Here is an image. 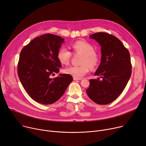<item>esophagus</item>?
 I'll return each mask as SVG.
<instances>
[{"label": "esophagus", "mask_w": 146, "mask_h": 146, "mask_svg": "<svg viewBox=\"0 0 146 146\" xmlns=\"http://www.w3.org/2000/svg\"><path fill=\"white\" fill-rule=\"evenodd\" d=\"M73 80H82V78H78L74 77L73 78Z\"/></svg>", "instance_id": "obj_1"}]
</instances>
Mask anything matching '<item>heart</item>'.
I'll return each mask as SVG.
<instances>
[{"instance_id": "1", "label": "heart", "mask_w": 146, "mask_h": 146, "mask_svg": "<svg viewBox=\"0 0 146 146\" xmlns=\"http://www.w3.org/2000/svg\"><path fill=\"white\" fill-rule=\"evenodd\" d=\"M74 53L83 55L81 66H70L64 70L66 73L75 78H82L89 71L90 68L94 69L100 63V57L95 52V48L90 43L85 41H78L72 44ZM72 52L65 47H61L57 52V57L59 62L64 65L69 63L72 58Z\"/></svg>"}]
</instances>
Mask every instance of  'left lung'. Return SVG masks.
<instances>
[{
    "mask_svg": "<svg viewBox=\"0 0 146 146\" xmlns=\"http://www.w3.org/2000/svg\"><path fill=\"white\" fill-rule=\"evenodd\" d=\"M101 46V62L95 75L101 79H90L86 90L88 96L95 103H111L124 90L131 74V59L128 49L118 38L104 32L90 35Z\"/></svg>",
    "mask_w": 146,
    "mask_h": 146,
    "instance_id": "1",
    "label": "left lung"
}]
</instances>
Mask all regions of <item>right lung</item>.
<instances>
[{"label": "right lung", "instance_id": "1", "mask_svg": "<svg viewBox=\"0 0 146 146\" xmlns=\"http://www.w3.org/2000/svg\"><path fill=\"white\" fill-rule=\"evenodd\" d=\"M64 40L60 36L45 34L30 41L20 52L18 77L27 94L38 103L56 102L73 81L68 74L51 78L61 67L57 54Z\"/></svg>", "mask_w": 146, "mask_h": 146}]
</instances>
